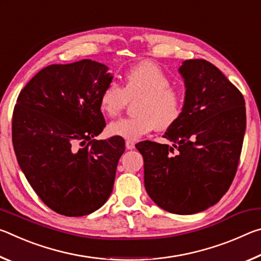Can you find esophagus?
I'll return each instance as SVG.
<instances>
[{"label":"esophagus","mask_w":261,"mask_h":261,"mask_svg":"<svg viewBox=\"0 0 261 261\" xmlns=\"http://www.w3.org/2000/svg\"><path fill=\"white\" fill-rule=\"evenodd\" d=\"M125 147H126V149H134L135 148V143L132 140H126L125 141Z\"/></svg>","instance_id":"34e87169"}]
</instances>
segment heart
<instances>
[{"label":"heart","mask_w":261,"mask_h":261,"mask_svg":"<svg viewBox=\"0 0 261 261\" xmlns=\"http://www.w3.org/2000/svg\"><path fill=\"white\" fill-rule=\"evenodd\" d=\"M136 116L109 123L107 134L136 140L153 129L167 130L178 121L183 112V96L170 86V79L156 64L148 61L131 67L123 76V88L109 83L100 94L101 112L115 117L136 100Z\"/></svg>","instance_id":"heart-1"}]
</instances>
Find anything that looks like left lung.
<instances>
[{
	"label": "left lung",
	"instance_id": "8db88e82",
	"mask_svg": "<svg viewBox=\"0 0 261 261\" xmlns=\"http://www.w3.org/2000/svg\"><path fill=\"white\" fill-rule=\"evenodd\" d=\"M183 112L163 138L136 145L144 158L151 199L174 214H194L215 205L235 177L246 127L245 101L210 62L184 61Z\"/></svg>",
	"mask_w": 261,
	"mask_h": 261
}]
</instances>
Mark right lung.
I'll return each mask as SVG.
<instances>
[{"mask_svg": "<svg viewBox=\"0 0 261 261\" xmlns=\"http://www.w3.org/2000/svg\"><path fill=\"white\" fill-rule=\"evenodd\" d=\"M92 60L40 70L17 99L12 144L26 179L40 199L65 216L99 210L113 191L124 139L96 140L106 126L99 99L113 81Z\"/></svg>", "mask_w": 261, "mask_h": 261, "instance_id": "right-lung-1", "label": "right lung"}]
</instances>
